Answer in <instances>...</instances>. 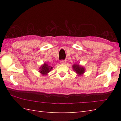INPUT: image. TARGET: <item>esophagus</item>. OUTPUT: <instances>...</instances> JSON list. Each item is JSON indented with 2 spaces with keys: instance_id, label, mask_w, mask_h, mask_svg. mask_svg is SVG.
<instances>
[{
  "instance_id": "34e87169",
  "label": "esophagus",
  "mask_w": 121,
  "mask_h": 121,
  "mask_svg": "<svg viewBox=\"0 0 121 121\" xmlns=\"http://www.w3.org/2000/svg\"><path fill=\"white\" fill-rule=\"evenodd\" d=\"M60 63H61V64H63V65H65V64L66 63V60H61Z\"/></svg>"
}]
</instances>
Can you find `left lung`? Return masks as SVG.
I'll list each match as a JSON object with an SVG mask.
<instances>
[{"instance_id":"1","label":"left lung","mask_w":121,"mask_h":121,"mask_svg":"<svg viewBox=\"0 0 121 121\" xmlns=\"http://www.w3.org/2000/svg\"><path fill=\"white\" fill-rule=\"evenodd\" d=\"M73 70L76 72L77 74H79V75H81V74H83L85 72V69L84 68L78 65H73Z\"/></svg>"}]
</instances>
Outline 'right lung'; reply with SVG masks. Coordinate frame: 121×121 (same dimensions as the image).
<instances>
[{"instance_id": "right-lung-1", "label": "right lung", "mask_w": 121, "mask_h": 121, "mask_svg": "<svg viewBox=\"0 0 121 121\" xmlns=\"http://www.w3.org/2000/svg\"><path fill=\"white\" fill-rule=\"evenodd\" d=\"M39 69V72L41 74H43V75H47V74L52 70V68L48 65L47 64L44 63L43 65H42Z\"/></svg>"}]
</instances>
